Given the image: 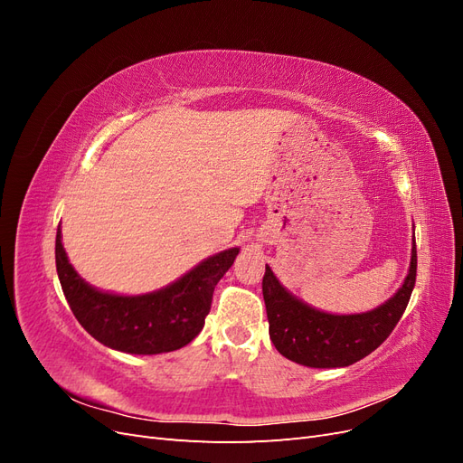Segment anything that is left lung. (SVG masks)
<instances>
[{
  "label": "left lung",
  "mask_w": 463,
  "mask_h": 463,
  "mask_svg": "<svg viewBox=\"0 0 463 463\" xmlns=\"http://www.w3.org/2000/svg\"><path fill=\"white\" fill-rule=\"evenodd\" d=\"M417 276L413 245L410 274L392 299L361 315H328L305 305L288 293L266 264L262 296L270 325V340L289 361L305 367L332 369L354 365L381 345L396 328L410 303Z\"/></svg>",
  "instance_id": "8db88e82"
}]
</instances>
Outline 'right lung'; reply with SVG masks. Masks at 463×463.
<instances>
[{
  "instance_id": "right-lung-1",
  "label": "right lung",
  "mask_w": 463,
  "mask_h": 463,
  "mask_svg": "<svg viewBox=\"0 0 463 463\" xmlns=\"http://www.w3.org/2000/svg\"><path fill=\"white\" fill-rule=\"evenodd\" d=\"M240 249L206 259L177 282L146 296L125 298L90 288L69 264L55 235V269L63 296L75 318L92 338L118 352L154 355L187 345L203 326L220 278L228 272Z\"/></svg>"
}]
</instances>
